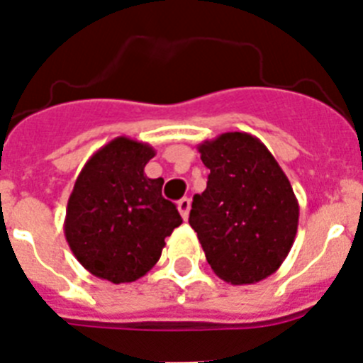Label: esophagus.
<instances>
[{
    "label": "esophagus",
    "instance_id": "obj_1",
    "mask_svg": "<svg viewBox=\"0 0 363 363\" xmlns=\"http://www.w3.org/2000/svg\"><path fill=\"white\" fill-rule=\"evenodd\" d=\"M178 211L179 214L184 216V220H187L189 211H191V200H189V198H182V200L178 201Z\"/></svg>",
    "mask_w": 363,
    "mask_h": 363
}]
</instances>
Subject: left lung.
<instances>
[{
    "instance_id": "left-lung-1",
    "label": "left lung",
    "mask_w": 363,
    "mask_h": 363,
    "mask_svg": "<svg viewBox=\"0 0 363 363\" xmlns=\"http://www.w3.org/2000/svg\"><path fill=\"white\" fill-rule=\"evenodd\" d=\"M211 171L194 194L189 223L218 278L262 281L280 269L298 230L300 205L271 150L249 133H223L198 145Z\"/></svg>"
}]
</instances>
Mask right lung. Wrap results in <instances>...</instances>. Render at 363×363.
Listing matches in <instances>:
<instances>
[{
    "instance_id": "add662e5",
    "label": "right lung",
    "mask_w": 363,
    "mask_h": 363,
    "mask_svg": "<svg viewBox=\"0 0 363 363\" xmlns=\"http://www.w3.org/2000/svg\"><path fill=\"white\" fill-rule=\"evenodd\" d=\"M154 156L149 143L118 136L99 147L76 178L63 233L76 259L96 278L130 284L145 277L167 236L184 221L162 196L163 178L145 174Z\"/></svg>"
}]
</instances>
